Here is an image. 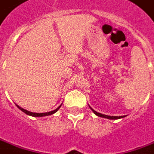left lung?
<instances>
[{
  "instance_id": "8db88e82",
  "label": "left lung",
  "mask_w": 154,
  "mask_h": 154,
  "mask_svg": "<svg viewBox=\"0 0 154 154\" xmlns=\"http://www.w3.org/2000/svg\"><path fill=\"white\" fill-rule=\"evenodd\" d=\"M91 108V107H90ZM91 110L94 112V114H96L99 117H101V118H108V119H119V118H124V117H126V116H119V117H113V116H108V115H104V114H101L100 112H97L96 111H94V109H91Z\"/></svg>"
}]
</instances>
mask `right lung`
<instances>
[{"mask_svg":"<svg viewBox=\"0 0 154 154\" xmlns=\"http://www.w3.org/2000/svg\"><path fill=\"white\" fill-rule=\"evenodd\" d=\"M17 107L19 108L20 110H22L23 112H25L26 114L28 115H30V116H32V117H44V116H49V115H51V114H54V112H56L59 109H60L61 105L59 106L56 109H54V111H51V112H43V113H36V112H29V111H27V110H25V109H22V108H20L19 106L17 105Z\"/></svg>","mask_w":154,"mask_h":154,"instance_id":"add662e5","label":"right lung"}]
</instances>
